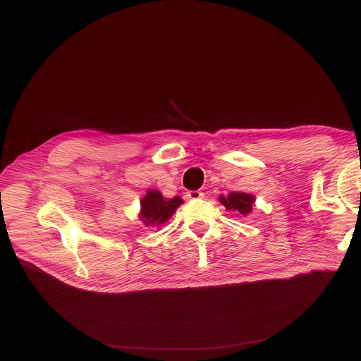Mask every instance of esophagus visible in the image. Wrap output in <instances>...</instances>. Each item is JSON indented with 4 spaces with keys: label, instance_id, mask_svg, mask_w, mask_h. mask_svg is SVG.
<instances>
[{
    "label": "esophagus",
    "instance_id": "esophagus-1",
    "mask_svg": "<svg viewBox=\"0 0 361 361\" xmlns=\"http://www.w3.org/2000/svg\"><path fill=\"white\" fill-rule=\"evenodd\" d=\"M185 196H187V199L196 200V199H202V197H203V193L199 192V190H190V192H187Z\"/></svg>",
    "mask_w": 361,
    "mask_h": 361
}]
</instances>
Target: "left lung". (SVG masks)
Returning <instances> with one entry per match:
<instances>
[{"mask_svg":"<svg viewBox=\"0 0 361 361\" xmlns=\"http://www.w3.org/2000/svg\"><path fill=\"white\" fill-rule=\"evenodd\" d=\"M219 200H221V203L225 204L226 209L237 211L241 215H249L253 209V203H255V197L252 195L241 193V192L230 193L228 197L221 196Z\"/></svg>","mask_w":361,"mask_h":361,"instance_id":"obj_1","label":"left lung"}]
</instances>
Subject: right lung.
<instances>
[{
    "instance_id": "add662e5",
    "label": "right lung",
    "mask_w": 361,
    "mask_h": 361,
    "mask_svg": "<svg viewBox=\"0 0 361 361\" xmlns=\"http://www.w3.org/2000/svg\"><path fill=\"white\" fill-rule=\"evenodd\" d=\"M183 203V199L176 196L165 199L158 190H149L142 200V219L146 225H161L171 218L177 207Z\"/></svg>"
}]
</instances>
